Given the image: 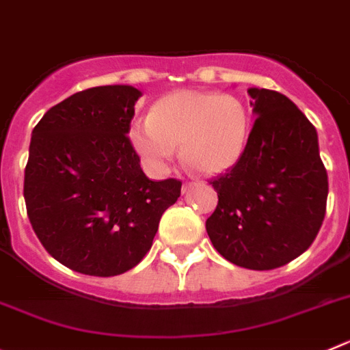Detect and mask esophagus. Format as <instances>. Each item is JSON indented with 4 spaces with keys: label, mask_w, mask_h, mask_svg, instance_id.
I'll use <instances>...</instances> for the list:
<instances>
[{
    "label": "esophagus",
    "mask_w": 350,
    "mask_h": 350,
    "mask_svg": "<svg viewBox=\"0 0 350 350\" xmlns=\"http://www.w3.org/2000/svg\"><path fill=\"white\" fill-rule=\"evenodd\" d=\"M196 187V184H194V182H184V185H182V192H189V191H192V189Z\"/></svg>",
    "instance_id": "1"
}]
</instances>
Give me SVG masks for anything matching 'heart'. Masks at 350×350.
<instances>
[{
    "label": "heart",
    "mask_w": 350,
    "mask_h": 350,
    "mask_svg": "<svg viewBox=\"0 0 350 350\" xmlns=\"http://www.w3.org/2000/svg\"><path fill=\"white\" fill-rule=\"evenodd\" d=\"M252 131L245 100L230 94L178 90L130 128L131 146L150 168L161 170L180 146L182 161L201 175H217L241 159Z\"/></svg>",
    "instance_id": "b5f03b06"
}]
</instances>
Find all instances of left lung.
<instances>
[{
    "label": "left lung",
    "mask_w": 350,
    "mask_h": 350,
    "mask_svg": "<svg viewBox=\"0 0 350 350\" xmlns=\"http://www.w3.org/2000/svg\"><path fill=\"white\" fill-rule=\"evenodd\" d=\"M248 94L255 123L241 159L210 180L219 204L206 232L226 260L271 271L316 239L326 213L328 175L306 114L274 90L250 88Z\"/></svg>",
    "instance_id": "left-lung-1"
}]
</instances>
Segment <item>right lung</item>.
<instances>
[{
  "label": "right lung",
  "mask_w": 350,
  "mask_h": 350,
  "mask_svg": "<svg viewBox=\"0 0 350 350\" xmlns=\"http://www.w3.org/2000/svg\"><path fill=\"white\" fill-rule=\"evenodd\" d=\"M140 90L95 86L48 109L25 165L27 217L55 260L118 275L142 260L182 182L149 180L128 139Z\"/></svg>",
  "instance_id": "1"
}]
</instances>
